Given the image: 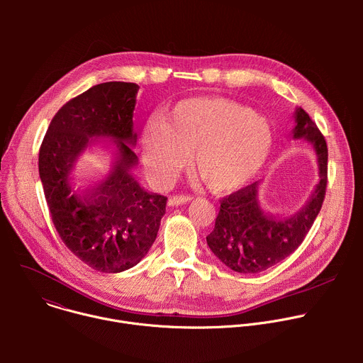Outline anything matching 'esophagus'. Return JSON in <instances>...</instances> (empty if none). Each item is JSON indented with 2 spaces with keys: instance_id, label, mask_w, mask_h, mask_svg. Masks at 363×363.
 I'll list each match as a JSON object with an SVG mask.
<instances>
[{
  "instance_id": "obj_1",
  "label": "esophagus",
  "mask_w": 363,
  "mask_h": 363,
  "mask_svg": "<svg viewBox=\"0 0 363 363\" xmlns=\"http://www.w3.org/2000/svg\"><path fill=\"white\" fill-rule=\"evenodd\" d=\"M191 199H192V196H191V195H174V196H169L168 203H169L171 206H174V205L186 203V202H189Z\"/></svg>"
}]
</instances>
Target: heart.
I'll use <instances>...</instances> for the list:
<instances>
[{"label":"heart","instance_id":"1","mask_svg":"<svg viewBox=\"0 0 363 363\" xmlns=\"http://www.w3.org/2000/svg\"><path fill=\"white\" fill-rule=\"evenodd\" d=\"M272 145L273 130L262 115L228 99L192 97L178 101L164 125L145 128L140 157L150 178L167 184L192 152L195 175L211 191L231 194L260 172Z\"/></svg>","mask_w":363,"mask_h":363}]
</instances>
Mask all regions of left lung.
<instances>
[{
  "label": "left lung",
  "instance_id": "1",
  "mask_svg": "<svg viewBox=\"0 0 363 363\" xmlns=\"http://www.w3.org/2000/svg\"><path fill=\"white\" fill-rule=\"evenodd\" d=\"M294 119L293 138H304L313 145L320 181L303 208L287 218L264 213L258 199V182L220 199L216 227L206 235V242L220 260L237 273L255 274L284 260L303 242L320 213L328 186L326 139L301 108L296 109Z\"/></svg>",
  "mask_w": 363,
  "mask_h": 363
}]
</instances>
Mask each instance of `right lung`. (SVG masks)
Listing matches in <instances>:
<instances>
[{
    "mask_svg": "<svg viewBox=\"0 0 363 363\" xmlns=\"http://www.w3.org/2000/svg\"><path fill=\"white\" fill-rule=\"evenodd\" d=\"M139 86L108 82L73 97L51 119L38 153V172L51 220L66 247L89 267L121 273L136 266L157 238L167 196L145 191L133 168ZM105 147L111 169L93 186L77 165L91 147Z\"/></svg>",
    "mask_w": 363,
    "mask_h": 363,
    "instance_id": "1",
    "label": "right lung"
}]
</instances>
